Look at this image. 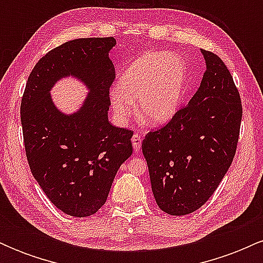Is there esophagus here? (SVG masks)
<instances>
[{"instance_id": "34e87169", "label": "esophagus", "mask_w": 263, "mask_h": 263, "mask_svg": "<svg viewBox=\"0 0 263 263\" xmlns=\"http://www.w3.org/2000/svg\"><path fill=\"white\" fill-rule=\"evenodd\" d=\"M132 144H134V149L135 152H140L141 149V143H142V138L141 136L138 134H135L134 136H132Z\"/></svg>"}]
</instances>
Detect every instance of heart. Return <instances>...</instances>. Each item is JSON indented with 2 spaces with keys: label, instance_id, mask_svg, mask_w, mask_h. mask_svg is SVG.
<instances>
[{
  "label": "heart",
  "instance_id": "heart-1",
  "mask_svg": "<svg viewBox=\"0 0 263 263\" xmlns=\"http://www.w3.org/2000/svg\"><path fill=\"white\" fill-rule=\"evenodd\" d=\"M186 81V65L178 54L149 52L123 71L119 87L110 91L112 110L121 122L137 114L149 125L168 122L179 108Z\"/></svg>",
  "mask_w": 263,
  "mask_h": 263
}]
</instances>
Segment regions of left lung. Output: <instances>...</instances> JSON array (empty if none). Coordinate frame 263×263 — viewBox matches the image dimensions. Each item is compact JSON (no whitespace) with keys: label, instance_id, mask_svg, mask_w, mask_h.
<instances>
[{"label":"left lung","instance_id":"obj_1","mask_svg":"<svg viewBox=\"0 0 263 263\" xmlns=\"http://www.w3.org/2000/svg\"><path fill=\"white\" fill-rule=\"evenodd\" d=\"M206 70L186 106L142 142L152 192L161 210L182 216L209 200L236 152L242 105L230 71L201 49Z\"/></svg>","mask_w":263,"mask_h":263}]
</instances>
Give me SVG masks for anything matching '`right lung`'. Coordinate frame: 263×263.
Masks as SVG:
<instances>
[{
    "label": "right lung",
    "instance_id": "add662e5",
    "mask_svg": "<svg viewBox=\"0 0 263 263\" xmlns=\"http://www.w3.org/2000/svg\"><path fill=\"white\" fill-rule=\"evenodd\" d=\"M114 37L80 38L54 48L27 80L21 122L33 177L48 199L75 218L95 214L106 201L114 178L132 155L134 132L108 122L115 68L108 52ZM75 76L89 87L79 111L65 115L52 104L50 89Z\"/></svg>",
    "mask_w": 263,
    "mask_h": 263
}]
</instances>
